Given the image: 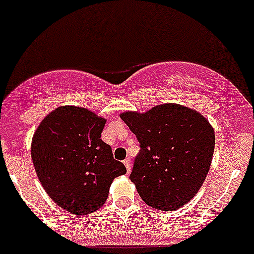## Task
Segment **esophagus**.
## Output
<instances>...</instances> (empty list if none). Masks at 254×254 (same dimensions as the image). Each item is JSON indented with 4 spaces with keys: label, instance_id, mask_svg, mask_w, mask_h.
<instances>
[{
    "label": "esophagus",
    "instance_id": "obj_1",
    "mask_svg": "<svg viewBox=\"0 0 254 254\" xmlns=\"http://www.w3.org/2000/svg\"><path fill=\"white\" fill-rule=\"evenodd\" d=\"M123 163H124L125 168H127V174H130V171H131V165H130L129 159H125V160L123 161Z\"/></svg>",
    "mask_w": 254,
    "mask_h": 254
}]
</instances>
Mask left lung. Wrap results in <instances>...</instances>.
Listing matches in <instances>:
<instances>
[{
    "label": "left lung",
    "instance_id": "1",
    "mask_svg": "<svg viewBox=\"0 0 254 254\" xmlns=\"http://www.w3.org/2000/svg\"><path fill=\"white\" fill-rule=\"evenodd\" d=\"M121 118L140 142L130 180L150 207L175 211L199 191L212 163L214 130L197 111L178 104L154 106Z\"/></svg>",
    "mask_w": 254,
    "mask_h": 254
}]
</instances>
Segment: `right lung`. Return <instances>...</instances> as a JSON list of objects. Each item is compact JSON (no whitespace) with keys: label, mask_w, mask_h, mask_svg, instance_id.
Returning <instances> with one entry per match:
<instances>
[{"label":"right lung","mask_w":254,"mask_h":254,"mask_svg":"<svg viewBox=\"0 0 254 254\" xmlns=\"http://www.w3.org/2000/svg\"><path fill=\"white\" fill-rule=\"evenodd\" d=\"M106 119L76 106H60L36 129L31 158L36 174L50 199L77 216L105 204L116 177L127 174L101 140Z\"/></svg>","instance_id":"obj_1"}]
</instances>
